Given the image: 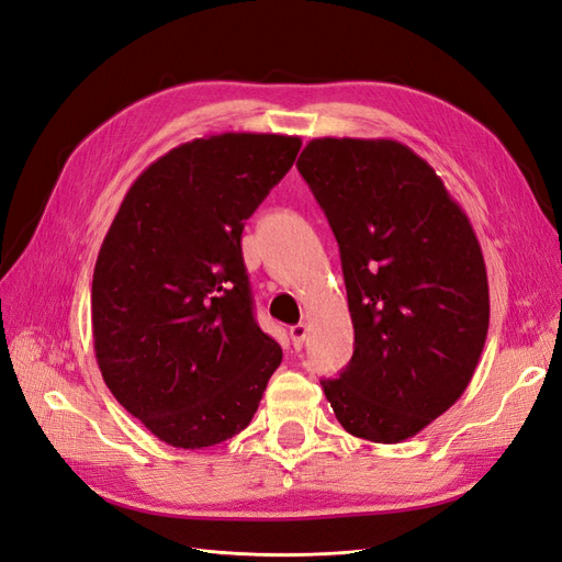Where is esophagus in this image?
I'll return each instance as SVG.
<instances>
[{"instance_id":"obj_1","label":"esophagus","mask_w":562,"mask_h":562,"mask_svg":"<svg viewBox=\"0 0 562 562\" xmlns=\"http://www.w3.org/2000/svg\"><path fill=\"white\" fill-rule=\"evenodd\" d=\"M288 335L293 339V347L300 349L304 345V337H307V326H304V323H297V326H293Z\"/></svg>"}]
</instances>
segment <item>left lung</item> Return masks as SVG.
<instances>
[{"mask_svg": "<svg viewBox=\"0 0 562 562\" xmlns=\"http://www.w3.org/2000/svg\"><path fill=\"white\" fill-rule=\"evenodd\" d=\"M342 258L353 356L323 380L337 422L372 443L413 438L464 394L490 326L467 213L396 140L316 138L297 159Z\"/></svg>", "mask_w": 562, "mask_h": 562, "instance_id": "obj_1", "label": "left lung"}]
</instances>
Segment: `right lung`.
<instances>
[{
  "mask_svg": "<svg viewBox=\"0 0 562 562\" xmlns=\"http://www.w3.org/2000/svg\"><path fill=\"white\" fill-rule=\"evenodd\" d=\"M300 147L277 133L173 147L131 184L100 246L98 368L168 446L211 448L244 431L283 359L252 316L241 232Z\"/></svg>",
  "mask_w": 562,
  "mask_h": 562,
  "instance_id": "obj_1",
  "label": "right lung"
}]
</instances>
